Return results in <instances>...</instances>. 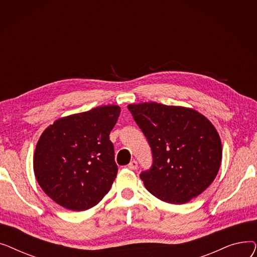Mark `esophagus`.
Segmentation results:
<instances>
[{"mask_svg": "<svg viewBox=\"0 0 257 257\" xmlns=\"http://www.w3.org/2000/svg\"><path fill=\"white\" fill-rule=\"evenodd\" d=\"M128 169H129V170H132V171L137 170V169H138V163H137V161H136V160L131 161V163L128 165Z\"/></svg>", "mask_w": 257, "mask_h": 257, "instance_id": "34e87169", "label": "esophagus"}]
</instances>
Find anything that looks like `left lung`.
Here are the masks:
<instances>
[{
    "label": "left lung",
    "mask_w": 257,
    "mask_h": 257,
    "mask_svg": "<svg viewBox=\"0 0 257 257\" xmlns=\"http://www.w3.org/2000/svg\"><path fill=\"white\" fill-rule=\"evenodd\" d=\"M127 107L152 149V169L141 174L148 192L170 204L187 203L203 193L222 163L221 139L211 121L184 106L144 102Z\"/></svg>",
    "instance_id": "obj_1"
}]
</instances>
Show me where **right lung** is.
Here are the masks:
<instances>
[{
  "instance_id": "right-lung-1",
  "label": "right lung",
  "mask_w": 257,
  "mask_h": 257,
  "mask_svg": "<svg viewBox=\"0 0 257 257\" xmlns=\"http://www.w3.org/2000/svg\"><path fill=\"white\" fill-rule=\"evenodd\" d=\"M120 112L117 105L66 115L48 126L33 156L35 178L55 203L82 211L96 206L116 177L109 134Z\"/></svg>"
}]
</instances>
